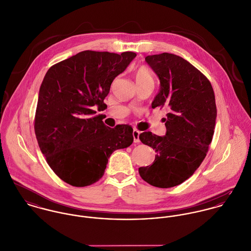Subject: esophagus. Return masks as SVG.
I'll return each instance as SVG.
<instances>
[{
	"label": "esophagus",
	"mask_w": 251,
	"mask_h": 251,
	"mask_svg": "<svg viewBox=\"0 0 251 251\" xmlns=\"http://www.w3.org/2000/svg\"><path fill=\"white\" fill-rule=\"evenodd\" d=\"M132 135H133V140H134V142H135V143H139V142H140V140H139L140 132H139L138 130L134 129V130L132 131Z\"/></svg>",
	"instance_id": "obj_1"
}]
</instances>
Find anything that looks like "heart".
I'll return each mask as SVG.
<instances>
[{
  "instance_id": "b5f03b06",
  "label": "heart",
  "mask_w": 251,
  "mask_h": 251,
  "mask_svg": "<svg viewBox=\"0 0 251 251\" xmlns=\"http://www.w3.org/2000/svg\"><path fill=\"white\" fill-rule=\"evenodd\" d=\"M135 80L136 83H144V82H151L153 83V76L151 72L147 68L140 67L135 72Z\"/></svg>"
}]
</instances>
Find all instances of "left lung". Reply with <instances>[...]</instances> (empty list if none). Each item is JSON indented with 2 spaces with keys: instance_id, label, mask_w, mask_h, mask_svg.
<instances>
[{
  "instance_id": "8db88e82",
  "label": "left lung",
  "mask_w": 251,
  "mask_h": 251,
  "mask_svg": "<svg viewBox=\"0 0 251 251\" xmlns=\"http://www.w3.org/2000/svg\"><path fill=\"white\" fill-rule=\"evenodd\" d=\"M145 61L160 82L151 107L165 105L169 113L164 136L139 135L156 151L152 164L140 167L139 174L151 185L173 187L191 177L207 154L215 132V93L208 78L179 56L161 53Z\"/></svg>"
}]
</instances>
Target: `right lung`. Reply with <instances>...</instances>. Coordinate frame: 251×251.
<instances>
[{
	"instance_id": "add662e5",
	"label": "right lung",
	"mask_w": 251,
	"mask_h": 251,
	"mask_svg": "<svg viewBox=\"0 0 251 251\" xmlns=\"http://www.w3.org/2000/svg\"><path fill=\"white\" fill-rule=\"evenodd\" d=\"M136 57L86 50L46 72L35 117L36 140L54 173L73 186H87L100 179L108 158L133 142L132 127L111 128L93 107L102 109L115 77Z\"/></svg>"
}]
</instances>
